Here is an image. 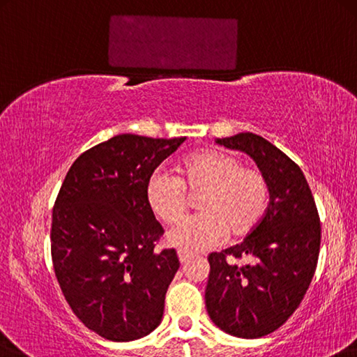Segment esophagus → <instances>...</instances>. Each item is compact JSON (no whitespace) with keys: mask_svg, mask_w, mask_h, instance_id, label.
Masks as SVG:
<instances>
[{"mask_svg":"<svg viewBox=\"0 0 357 357\" xmlns=\"http://www.w3.org/2000/svg\"><path fill=\"white\" fill-rule=\"evenodd\" d=\"M178 257H179V262H181V264H185V262H189V260H190L192 257H194V256H192V254L188 252V251L179 250V251H178Z\"/></svg>","mask_w":357,"mask_h":357,"instance_id":"1","label":"esophagus"}]
</instances>
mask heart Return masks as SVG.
I'll return each instance as SVG.
<instances>
[{"label": "heart", "instance_id": "1", "mask_svg": "<svg viewBox=\"0 0 357 357\" xmlns=\"http://www.w3.org/2000/svg\"><path fill=\"white\" fill-rule=\"evenodd\" d=\"M197 194L199 214L169 229V245L185 251H205L229 235L241 240L259 227L268 208V183L256 168L243 167L230 152L200 149L185 155L178 176L165 172L151 174L146 200L163 222H176L188 206V195Z\"/></svg>", "mask_w": 357, "mask_h": 357}]
</instances>
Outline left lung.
Returning <instances> with one entry per match:
<instances>
[{
    "instance_id": "left-lung-1",
    "label": "left lung",
    "mask_w": 357,
    "mask_h": 357,
    "mask_svg": "<svg viewBox=\"0 0 357 357\" xmlns=\"http://www.w3.org/2000/svg\"><path fill=\"white\" fill-rule=\"evenodd\" d=\"M216 143L257 163L270 203L243 243L208 256L206 311L229 335L260 338L289 319L313 280L321 245L318 209L301 167L270 141L245 132ZM240 258L245 266L233 262Z\"/></svg>"
}]
</instances>
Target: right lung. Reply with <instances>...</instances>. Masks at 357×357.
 <instances>
[{"mask_svg": "<svg viewBox=\"0 0 357 357\" xmlns=\"http://www.w3.org/2000/svg\"><path fill=\"white\" fill-rule=\"evenodd\" d=\"M184 141L116 135L79 155L60 188L50 230L55 276L82 324L106 340H138L162 322L179 259L155 251L163 229L146 184Z\"/></svg>", "mask_w": 357, "mask_h": 357, "instance_id": "add662e5", "label": "right lung"}]
</instances>
